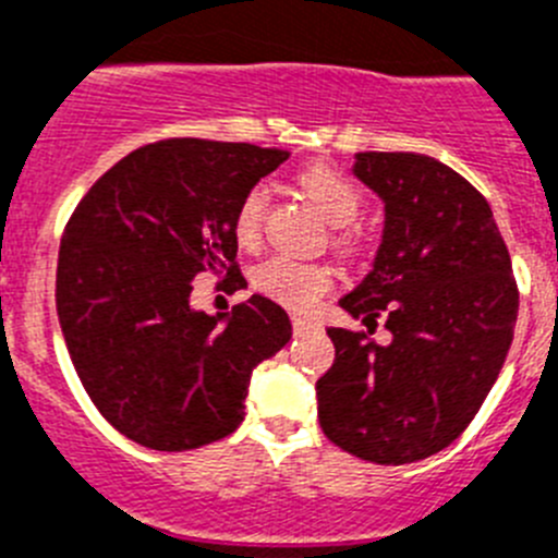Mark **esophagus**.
<instances>
[{
  "label": "esophagus",
  "instance_id": "esophagus-1",
  "mask_svg": "<svg viewBox=\"0 0 558 558\" xmlns=\"http://www.w3.org/2000/svg\"><path fill=\"white\" fill-rule=\"evenodd\" d=\"M316 328H319V325L311 323V319H305V316H291V330H294V336H305Z\"/></svg>",
  "mask_w": 558,
  "mask_h": 558
}]
</instances>
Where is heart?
<instances>
[{"label":"heart","mask_w":558,"mask_h":558,"mask_svg":"<svg viewBox=\"0 0 558 558\" xmlns=\"http://www.w3.org/2000/svg\"><path fill=\"white\" fill-rule=\"evenodd\" d=\"M300 189L311 197V203L323 210L325 219L333 225V250L344 258H355L364 250L361 233L355 230V222L364 208V197L350 183L339 169L328 163H314L303 169L298 178ZM264 219H267V189L253 185L244 192L233 210V239L239 247L255 250L264 235ZM253 286L264 298L286 305L291 311H311L319 300L333 289V272L325 264L314 260H298L289 255H272V258L260 260L253 269Z\"/></svg>","instance_id":"1"}]
</instances>
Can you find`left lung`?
Wrapping results in <instances>:
<instances>
[{
	"instance_id": "8db88e82",
	"label": "left lung",
	"mask_w": 558,
	"mask_h": 558,
	"mask_svg": "<svg viewBox=\"0 0 558 558\" xmlns=\"http://www.w3.org/2000/svg\"><path fill=\"white\" fill-rule=\"evenodd\" d=\"M355 178L386 203L384 242L341 298L366 330L328 328L319 425L359 459L409 464L473 423L511 348L520 291L489 203L459 172L428 155L359 153ZM380 315L386 345L372 339Z\"/></svg>"
}]
</instances>
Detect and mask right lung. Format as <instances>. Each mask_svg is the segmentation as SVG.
Here are the masks:
<instances>
[{
	"instance_id": "right-lung-1",
	"label": "right lung",
	"mask_w": 558,
	"mask_h": 558,
	"mask_svg": "<svg viewBox=\"0 0 558 558\" xmlns=\"http://www.w3.org/2000/svg\"><path fill=\"white\" fill-rule=\"evenodd\" d=\"M289 158L255 144L163 138L85 192L58 253L54 303L92 403L153 450H194L244 420L250 375L291 339L289 314L253 294L230 319L189 305L192 280L247 286L233 210Z\"/></svg>"
}]
</instances>
